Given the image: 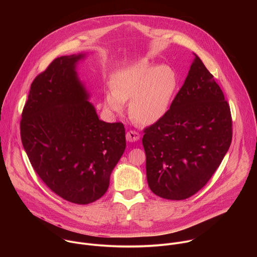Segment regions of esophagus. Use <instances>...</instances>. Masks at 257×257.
<instances>
[{
  "instance_id": "34e87169",
  "label": "esophagus",
  "mask_w": 257,
  "mask_h": 257,
  "mask_svg": "<svg viewBox=\"0 0 257 257\" xmlns=\"http://www.w3.org/2000/svg\"><path fill=\"white\" fill-rule=\"evenodd\" d=\"M139 137H140L139 133H138L137 131H135V130H130V131H128V132L126 133V139H127V141H129V142L137 141V140L139 139Z\"/></svg>"
}]
</instances>
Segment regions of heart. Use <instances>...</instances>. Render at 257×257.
I'll return each mask as SVG.
<instances>
[{
    "instance_id": "obj_1",
    "label": "heart",
    "mask_w": 257,
    "mask_h": 257,
    "mask_svg": "<svg viewBox=\"0 0 257 257\" xmlns=\"http://www.w3.org/2000/svg\"><path fill=\"white\" fill-rule=\"evenodd\" d=\"M177 86L173 69L142 60L115 73L112 92L104 95L103 102L109 111L121 113L123 102L130 100V116L142 125H152L167 113Z\"/></svg>"
}]
</instances>
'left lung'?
<instances>
[{
  "mask_svg": "<svg viewBox=\"0 0 257 257\" xmlns=\"http://www.w3.org/2000/svg\"><path fill=\"white\" fill-rule=\"evenodd\" d=\"M143 133L148 183L162 198H189L221 165L232 142L231 109L197 56L167 113Z\"/></svg>",
  "mask_w": 257,
  "mask_h": 257,
  "instance_id": "obj_1",
  "label": "left lung"
}]
</instances>
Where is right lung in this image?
<instances>
[{
    "instance_id": "add662e5",
    "label": "right lung",
    "mask_w": 257,
    "mask_h": 257,
    "mask_svg": "<svg viewBox=\"0 0 257 257\" xmlns=\"http://www.w3.org/2000/svg\"><path fill=\"white\" fill-rule=\"evenodd\" d=\"M83 55L56 58L34 78L22 111L20 135L29 162L65 200L88 204L107 190L125 148L122 122L100 121L79 82Z\"/></svg>"
}]
</instances>
